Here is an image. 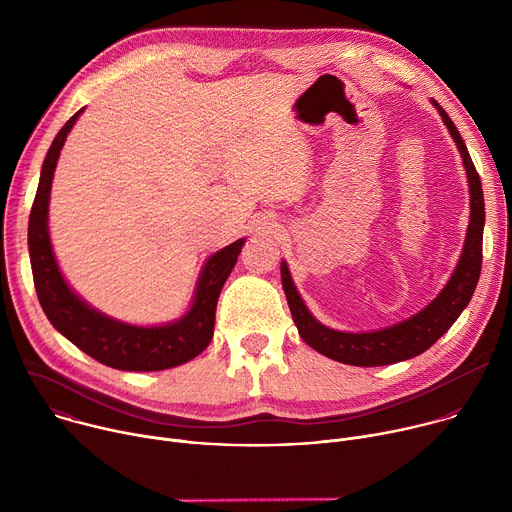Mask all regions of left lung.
Masks as SVG:
<instances>
[{"mask_svg": "<svg viewBox=\"0 0 512 512\" xmlns=\"http://www.w3.org/2000/svg\"><path fill=\"white\" fill-rule=\"evenodd\" d=\"M435 109L440 111L444 123L448 125L458 150L464 158V168L468 172L470 182V225L466 235V245L460 257V263L450 277L448 285L442 289L425 310L415 314L413 318L385 328L377 332H364V334H350L338 332L322 326L306 308L300 294L296 291L294 281L289 277L287 265L281 263V283L285 298L294 316V322L300 330V336L306 344H310L320 354L344 362L354 364V367H383V364L401 362L425 352L431 344L440 340L450 326L458 320L462 310L472 300L476 289L480 269H482V231H484V194L480 176L472 164L466 143L456 129L450 115L442 109V105L433 101Z\"/></svg>", "mask_w": 512, "mask_h": 512, "instance_id": "obj_1", "label": "left lung"}]
</instances>
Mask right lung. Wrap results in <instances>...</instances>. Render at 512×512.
I'll return each mask as SVG.
<instances>
[{
	"instance_id": "obj_1",
	"label": "right lung",
	"mask_w": 512,
	"mask_h": 512,
	"mask_svg": "<svg viewBox=\"0 0 512 512\" xmlns=\"http://www.w3.org/2000/svg\"><path fill=\"white\" fill-rule=\"evenodd\" d=\"M81 113L83 109L72 115L54 137L42 164L38 192L30 210L28 249L40 306L62 336L111 369L164 371L178 367L208 346L214 330L218 296H221V289L231 275L245 241L239 239L206 261L190 312L174 324L139 328L115 322L89 308L79 296L72 294L62 279L48 237V198L56 160L68 131Z\"/></svg>"
}]
</instances>
